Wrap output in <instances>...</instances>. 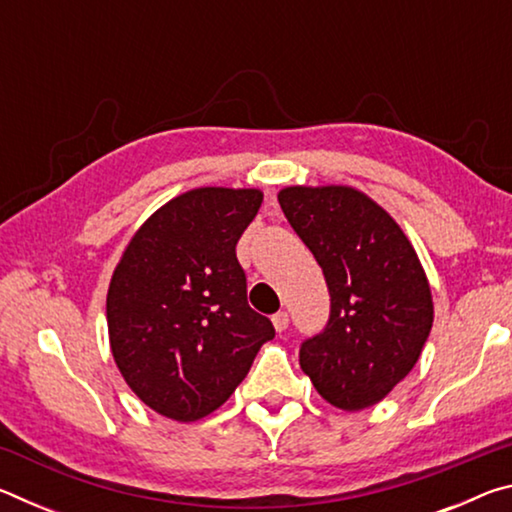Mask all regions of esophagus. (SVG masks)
<instances>
[{"label":"esophagus","instance_id":"obj_1","mask_svg":"<svg viewBox=\"0 0 512 512\" xmlns=\"http://www.w3.org/2000/svg\"><path fill=\"white\" fill-rule=\"evenodd\" d=\"M273 327L277 329V332H284V329L289 327V314H287V311H277V314L273 316Z\"/></svg>","mask_w":512,"mask_h":512}]
</instances>
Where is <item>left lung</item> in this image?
<instances>
[{
	"mask_svg": "<svg viewBox=\"0 0 512 512\" xmlns=\"http://www.w3.org/2000/svg\"><path fill=\"white\" fill-rule=\"evenodd\" d=\"M277 201L332 300L323 332L302 343L300 368L336 409H368L409 375L431 332L418 253L393 216L354 187H284Z\"/></svg>",
	"mask_w": 512,
	"mask_h": 512,
	"instance_id": "left-lung-1",
	"label": "left lung"
}]
</instances>
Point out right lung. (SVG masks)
Returning a JSON list of instances; mask_svg holds the SVG:
<instances>
[{
	"label": "right lung",
	"mask_w": 512,
	"mask_h": 512,
	"mask_svg": "<svg viewBox=\"0 0 512 512\" xmlns=\"http://www.w3.org/2000/svg\"><path fill=\"white\" fill-rule=\"evenodd\" d=\"M259 189L198 187L171 198L135 232L112 273L110 350L131 391L155 413L194 422L244 381L273 323L250 309L237 241Z\"/></svg>",
	"instance_id": "obj_1"
}]
</instances>
